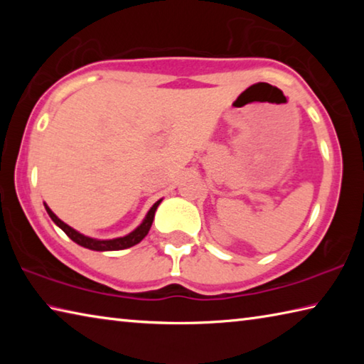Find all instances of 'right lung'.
I'll list each match as a JSON object with an SVG mask.
<instances>
[{
  "instance_id": "right-lung-1",
  "label": "right lung",
  "mask_w": 364,
  "mask_h": 364,
  "mask_svg": "<svg viewBox=\"0 0 364 364\" xmlns=\"http://www.w3.org/2000/svg\"><path fill=\"white\" fill-rule=\"evenodd\" d=\"M159 204H160V200H157L156 204L151 207V210L147 212L146 218L143 220V223H141L133 232L127 234V236H123V237L109 239V241H100V239L83 236V234H80L78 231L73 230V228H70L69 225H65L63 220H59L56 215L51 212V208H49L48 205H45V207H46V212H48L49 217H51V220L67 234V236L72 239L73 242H77L78 245H82V247H86V249L104 252V250H123V249H128V247H132V245H136L138 242L143 241V239L146 237V234L149 232V230H151V225L154 221V215H156Z\"/></svg>"
}]
</instances>
